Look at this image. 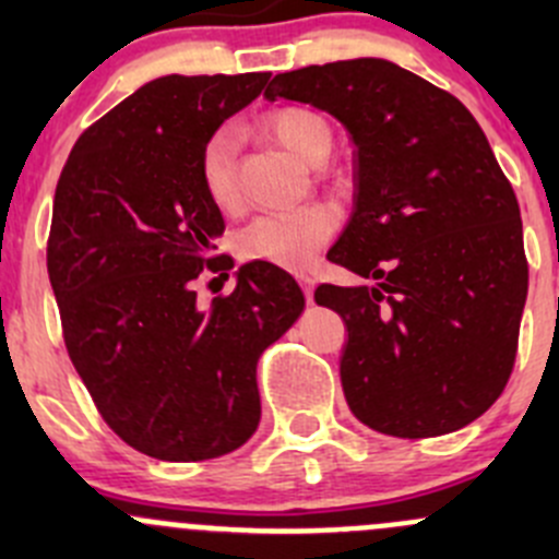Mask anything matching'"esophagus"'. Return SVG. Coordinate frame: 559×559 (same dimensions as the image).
<instances>
[{"label": "esophagus", "mask_w": 559, "mask_h": 559, "mask_svg": "<svg viewBox=\"0 0 559 559\" xmlns=\"http://www.w3.org/2000/svg\"><path fill=\"white\" fill-rule=\"evenodd\" d=\"M297 281H300L302 292H306V300L313 302V275L311 273H300V275H297Z\"/></svg>", "instance_id": "1"}]
</instances>
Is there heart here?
<instances>
[{"label":"heart","instance_id":"obj_1","mask_svg":"<svg viewBox=\"0 0 559 559\" xmlns=\"http://www.w3.org/2000/svg\"><path fill=\"white\" fill-rule=\"evenodd\" d=\"M264 129L302 165H321L332 148V129L324 116L308 107H284L267 116ZM200 175L207 197L218 207H235V134L218 129L200 156ZM337 216L330 205H306L300 211L262 213L240 233V253L251 262H270L275 267H311L319 248L332 238Z\"/></svg>","mask_w":559,"mask_h":559}]
</instances>
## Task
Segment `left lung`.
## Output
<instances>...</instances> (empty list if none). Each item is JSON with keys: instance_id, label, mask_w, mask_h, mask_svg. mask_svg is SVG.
<instances>
[{"instance_id": "obj_1", "label": "left lung", "mask_w": 559, "mask_h": 559, "mask_svg": "<svg viewBox=\"0 0 559 559\" xmlns=\"http://www.w3.org/2000/svg\"><path fill=\"white\" fill-rule=\"evenodd\" d=\"M313 105L354 145V211L326 259L370 286L316 289L341 313V384L362 425L432 438L503 392L527 300L520 205L460 99L386 59L281 72L264 92Z\"/></svg>"}]
</instances>
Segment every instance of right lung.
Masks as SVG:
<instances>
[{
  "mask_svg": "<svg viewBox=\"0 0 559 559\" xmlns=\"http://www.w3.org/2000/svg\"><path fill=\"white\" fill-rule=\"evenodd\" d=\"M270 72L165 75L78 138L53 197L48 278L78 376L110 430L170 462L213 460L262 416L259 354L306 297L270 262L235 273V292L197 306L194 281L224 218L202 186L216 129L262 94Z\"/></svg>",
  "mask_w": 559,
  "mask_h": 559,
  "instance_id": "obj_1",
  "label": "right lung"
}]
</instances>
